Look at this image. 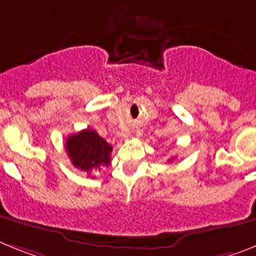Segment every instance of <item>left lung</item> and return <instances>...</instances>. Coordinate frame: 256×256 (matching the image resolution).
Returning a JSON list of instances; mask_svg holds the SVG:
<instances>
[{"instance_id": "1", "label": "left lung", "mask_w": 256, "mask_h": 256, "mask_svg": "<svg viewBox=\"0 0 256 256\" xmlns=\"http://www.w3.org/2000/svg\"><path fill=\"white\" fill-rule=\"evenodd\" d=\"M170 162H172V159H170Z\"/></svg>"}]
</instances>
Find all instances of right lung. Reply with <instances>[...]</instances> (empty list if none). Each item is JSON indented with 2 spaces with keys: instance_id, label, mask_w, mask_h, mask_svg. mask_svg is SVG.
<instances>
[{
  "instance_id": "add662e5",
  "label": "right lung",
  "mask_w": 256,
  "mask_h": 256,
  "mask_svg": "<svg viewBox=\"0 0 256 256\" xmlns=\"http://www.w3.org/2000/svg\"><path fill=\"white\" fill-rule=\"evenodd\" d=\"M65 148L72 164L88 174L101 166H108L112 162L110 154L112 146L91 128L70 134L65 142Z\"/></svg>"
}]
</instances>
